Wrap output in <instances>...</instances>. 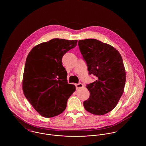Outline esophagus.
Here are the masks:
<instances>
[{"instance_id": "1", "label": "esophagus", "mask_w": 146, "mask_h": 146, "mask_svg": "<svg viewBox=\"0 0 146 146\" xmlns=\"http://www.w3.org/2000/svg\"><path fill=\"white\" fill-rule=\"evenodd\" d=\"M75 86H76V89H79L80 88H82L84 86L83 84L82 83L76 84Z\"/></svg>"}]
</instances>
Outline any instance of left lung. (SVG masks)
<instances>
[{
	"instance_id": "1",
	"label": "left lung",
	"mask_w": 146,
	"mask_h": 146,
	"mask_svg": "<svg viewBox=\"0 0 146 146\" xmlns=\"http://www.w3.org/2000/svg\"><path fill=\"white\" fill-rule=\"evenodd\" d=\"M79 49L86 61L89 74L96 80L88 84L90 97L84 107L96 115L112 111L123 94L126 72L121 54L113 46L94 39L78 42Z\"/></svg>"
}]
</instances>
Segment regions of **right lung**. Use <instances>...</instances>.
I'll return each instance as SVG.
<instances>
[{"mask_svg":"<svg viewBox=\"0 0 146 146\" xmlns=\"http://www.w3.org/2000/svg\"><path fill=\"white\" fill-rule=\"evenodd\" d=\"M77 40L53 39L34 46L26 58L22 80L25 97L44 117L57 116L64 111L69 97L75 91L68 84L63 56L75 48Z\"/></svg>","mask_w":146,"mask_h":146,"instance_id":"obj_1","label":"right lung"}]
</instances>
